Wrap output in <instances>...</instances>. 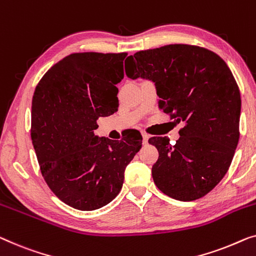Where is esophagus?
Listing matches in <instances>:
<instances>
[{"label":"esophagus","instance_id":"1","mask_svg":"<svg viewBox=\"0 0 256 256\" xmlns=\"http://www.w3.org/2000/svg\"><path fill=\"white\" fill-rule=\"evenodd\" d=\"M142 137H143V143L146 144L148 140H149V135L146 134V132H142Z\"/></svg>","mask_w":256,"mask_h":256}]
</instances>
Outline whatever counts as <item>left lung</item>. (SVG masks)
<instances>
[{"label":"left lung","instance_id":"1","mask_svg":"<svg viewBox=\"0 0 256 256\" xmlns=\"http://www.w3.org/2000/svg\"><path fill=\"white\" fill-rule=\"evenodd\" d=\"M129 78L152 80L158 106L184 122L176 144L151 137L159 157L152 178L170 198L194 201L223 179L239 142L242 98L231 70L206 48L168 45L128 58Z\"/></svg>","mask_w":256,"mask_h":256}]
</instances>
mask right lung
<instances>
[{"instance_id":"1","label":"right lung","mask_w":256,"mask_h":256,"mask_svg":"<svg viewBox=\"0 0 256 256\" xmlns=\"http://www.w3.org/2000/svg\"><path fill=\"white\" fill-rule=\"evenodd\" d=\"M127 53H74L44 75L32 99L31 138L50 190L91 211L116 198L124 170L142 148L140 132L122 140L94 135L97 120L119 107L116 84Z\"/></svg>"}]
</instances>
